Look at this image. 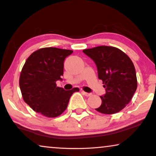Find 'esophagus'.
Listing matches in <instances>:
<instances>
[{
	"mask_svg": "<svg viewBox=\"0 0 156 156\" xmlns=\"http://www.w3.org/2000/svg\"><path fill=\"white\" fill-rule=\"evenodd\" d=\"M82 93L83 94H84V96H86V97H90V96L91 95V93H87V92H85V91H82Z\"/></svg>",
	"mask_w": 156,
	"mask_h": 156,
	"instance_id": "34e87169",
	"label": "esophagus"
}]
</instances>
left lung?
Returning <instances> with one entry per match:
<instances>
[{
  "mask_svg": "<svg viewBox=\"0 0 156 156\" xmlns=\"http://www.w3.org/2000/svg\"><path fill=\"white\" fill-rule=\"evenodd\" d=\"M83 52L94 62L98 77L101 80L106 94L101 96V104L95 108L104 114L120 112L129 103L137 89L133 63L126 54L114 47L99 46Z\"/></svg>",
  "mask_w": 156,
  "mask_h": 156,
  "instance_id": "8db88e82",
  "label": "left lung"
}]
</instances>
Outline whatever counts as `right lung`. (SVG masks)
I'll use <instances>...</instances> for the list:
<instances>
[{
  "mask_svg": "<svg viewBox=\"0 0 156 156\" xmlns=\"http://www.w3.org/2000/svg\"><path fill=\"white\" fill-rule=\"evenodd\" d=\"M72 50L44 48L30 55L21 71L19 85L23 99L32 109L49 118L61 115L72 94L79 88L65 91L57 87L62 80L65 59Z\"/></svg>",
  "mask_w": 156,
  "mask_h": 156,
  "instance_id": "right-lung-1",
  "label": "right lung"
}]
</instances>
